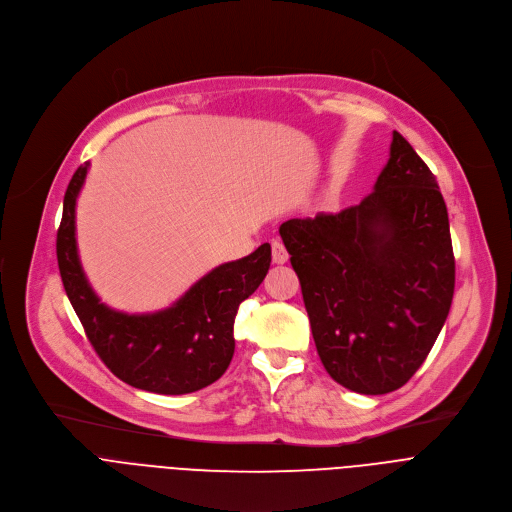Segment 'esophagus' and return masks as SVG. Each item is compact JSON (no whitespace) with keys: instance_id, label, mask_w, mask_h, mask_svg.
Listing matches in <instances>:
<instances>
[{"instance_id":"1","label":"esophagus","mask_w":512,"mask_h":512,"mask_svg":"<svg viewBox=\"0 0 512 512\" xmlns=\"http://www.w3.org/2000/svg\"><path fill=\"white\" fill-rule=\"evenodd\" d=\"M271 253H273V263H277V265H283L289 259V253H287L285 245L277 239L271 243Z\"/></svg>"}]
</instances>
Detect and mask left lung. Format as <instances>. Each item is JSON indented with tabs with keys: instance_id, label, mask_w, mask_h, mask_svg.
<instances>
[{
	"instance_id": "obj_1",
	"label": "left lung",
	"mask_w": 512,
	"mask_h": 512,
	"mask_svg": "<svg viewBox=\"0 0 512 512\" xmlns=\"http://www.w3.org/2000/svg\"><path fill=\"white\" fill-rule=\"evenodd\" d=\"M328 375L362 395L403 387L450 314L456 261L435 176L393 131L360 204L279 227Z\"/></svg>"
}]
</instances>
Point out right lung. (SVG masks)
<instances>
[{
	"instance_id": "obj_1",
	"label": "right lung",
	"mask_w": 512,
	"mask_h": 512,
	"mask_svg": "<svg viewBox=\"0 0 512 512\" xmlns=\"http://www.w3.org/2000/svg\"><path fill=\"white\" fill-rule=\"evenodd\" d=\"M89 162L72 176L56 235L58 269L66 296L89 342L123 383L160 395L194 393L221 379L235 352L239 304L261 285L271 265V245L214 267L170 308L125 314L105 306L83 271L77 249V198Z\"/></svg>"
}]
</instances>
